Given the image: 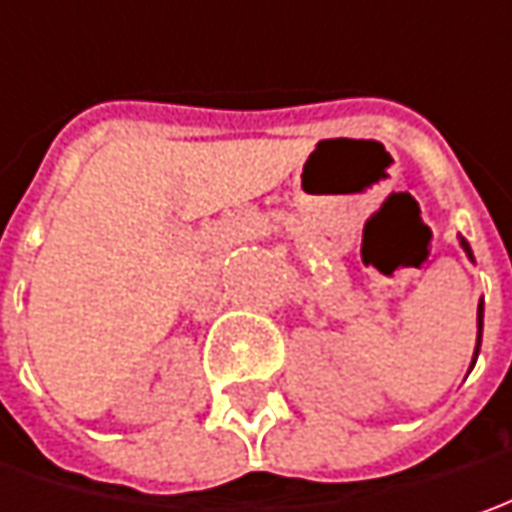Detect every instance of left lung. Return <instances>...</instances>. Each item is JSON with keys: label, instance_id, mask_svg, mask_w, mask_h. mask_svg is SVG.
<instances>
[{"label": "left lung", "instance_id": "1", "mask_svg": "<svg viewBox=\"0 0 512 512\" xmlns=\"http://www.w3.org/2000/svg\"><path fill=\"white\" fill-rule=\"evenodd\" d=\"M462 247H464V253L473 259V250H470V245H467L464 239H462ZM482 325H484V305L479 302V336H476V353H473V362H476V356H479V347H482Z\"/></svg>", "mask_w": 512, "mask_h": 512}]
</instances>
